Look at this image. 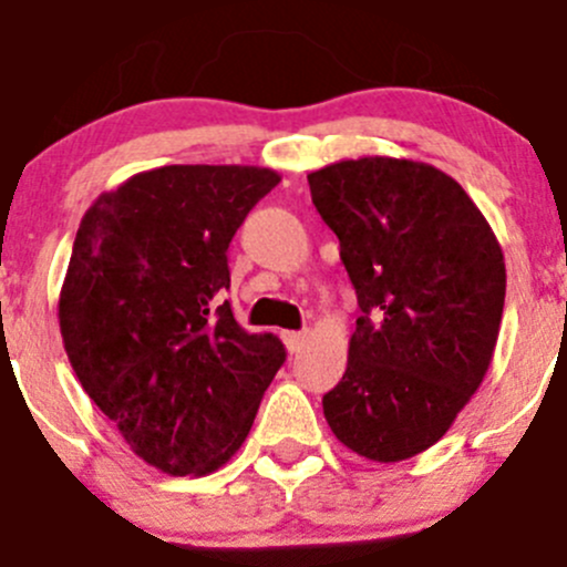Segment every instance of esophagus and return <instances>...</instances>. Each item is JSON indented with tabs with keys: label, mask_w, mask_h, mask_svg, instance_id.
<instances>
[{
	"label": "esophagus",
	"mask_w": 567,
	"mask_h": 567,
	"mask_svg": "<svg viewBox=\"0 0 567 567\" xmlns=\"http://www.w3.org/2000/svg\"><path fill=\"white\" fill-rule=\"evenodd\" d=\"M282 340H285V349L290 351V354H299L301 346H305L307 334L305 332H282Z\"/></svg>",
	"instance_id": "1"
}]
</instances>
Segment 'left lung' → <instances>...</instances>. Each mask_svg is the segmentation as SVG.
Instances as JSON below:
<instances>
[{
  "mask_svg": "<svg viewBox=\"0 0 567 567\" xmlns=\"http://www.w3.org/2000/svg\"><path fill=\"white\" fill-rule=\"evenodd\" d=\"M362 316L323 415L346 449L401 463L435 446L480 390L502 329V246L430 163L357 157L307 174Z\"/></svg>",
  "mask_w": 567,
  "mask_h": 567,
  "instance_id": "obj_1",
  "label": "left lung"
}]
</instances>
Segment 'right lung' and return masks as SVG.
I'll return each instance as SVG.
<instances>
[{
    "instance_id": "add662e5",
    "label": "right lung",
    "mask_w": 567,
    "mask_h": 567,
    "mask_svg": "<svg viewBox=\"0 0 567 567\" xmlns=\"http://www.w3.org/2000/svg\"><path fill=\"white\" fill-rule=\"evenodd\" d=\"M260 166H163L104 190L82 216L60 288L65 354L126 446L172 476L233 460L285 362L221 293L227 249L279 185Z\"/></svg>"
}]
</instances>
